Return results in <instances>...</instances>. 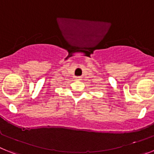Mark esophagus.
Masks as SVG:
<instances>
[{
    "label": "esophagus",
    "mask_w": 154,
    "mask_h": 154,
    "mask_svg": "<svg viewBox=\"0 0 154 154\" xmlns=\"http://www.w3.org/2000/svg\"><path fill=\"white\" fill-rule=\"evenodd\" d=\"M76 80H77V81H80V80H81V77H76Z\"/></svg>",
    "instance_id": "esophagus-1"
}]
</instances>
